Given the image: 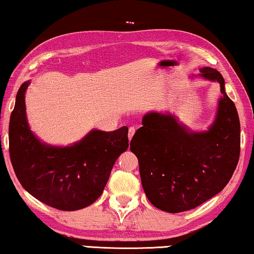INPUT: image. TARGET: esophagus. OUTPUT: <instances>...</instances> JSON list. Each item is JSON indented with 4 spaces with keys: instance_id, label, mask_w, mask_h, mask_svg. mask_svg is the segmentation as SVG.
<instances>
[{
    "instance_id": "obj_1",
    "label": "esophagus",
    "mask_w": 254,
    "mask_h": 254,
    "mask_svg": "<svg viewBox=\"0 0 254 254\" xmlns=\"http://www.w3.org/2000/svg\"><path fill=\"white\" fill-rule=\"evenodd\" d=\"M135 131H136V129H135V127H129V130H128V138H129V140L131 139V137H132V136H134V134H135Z\"/></svg>"
}]
</instances>
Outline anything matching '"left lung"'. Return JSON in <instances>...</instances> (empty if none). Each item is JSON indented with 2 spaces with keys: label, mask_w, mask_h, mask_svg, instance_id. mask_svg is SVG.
Listing matches in <instances>:
<instances>
[{
  "label": "left lung",
  "mask_w": 254,
  "mask_h": 254,
  "mask_svg": "<svg viewBox=\"0 0 254 254\" xmlns=\"http://www.w3.org/2000/svg\"><path fill=\"white\" fill-rule=\"evenodd\" d=\"M201 76L217 80L222 94L208 131H190L174 116L152 112L130 142L146 197L166 212L194 209L221 192L240 159V119L224 78L209 67L201 69Z\"/></svg>",
  "instance_id": "left-lung-1"
}]
</instances>
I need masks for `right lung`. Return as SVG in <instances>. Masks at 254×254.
Masks as SVG:
<instances>
[{
    "label": "right lung",
    "mask_w": 254,
    "mask_h": 254,
    "mask_svg": "<svg viewBox=\"0 0 254 254\" xmlns=\"http://www.w3.org/2000/svg\"><path fill=\"white\" fill-rule=\"evenodd\" d=\"M23 83L15 97L9 125V152L21 186L52 208L73 211L101 196L116 160L129 146L128 127L92 130L72 146H50L38 140L26 119Z\"/></svg>",
    "instance_id": "right-lung-1"
}]
</instances>
